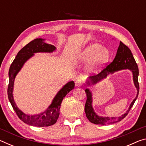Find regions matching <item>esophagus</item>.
<instances>
[{"label":"esophagus","instance_id":"esophagus-1","mask_svg":"<svg viewBox=\"0 0 146 146\" xmlns=\"http://www.w3.org/2000/svg\"><path fill=\"white\" fill-rule=\"evenodd\" d=\"M82 84H83L82 80H81L80 78H78L75 81V85L76 86H77V87H80V86H82Z\"/></svg>","mask_w":146,"mask_h":146}]
</instances>
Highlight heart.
<instances>
[{
    "mask_svg": "<svg viewBox=\"0 0 146 146\" xmlns=\"http://www.w3.org/2000/svg\"><path fill=\"white\" fill-rule=\"evenodd\" d=\"M110 58V52L108 49L103 48L98 43L89 44L81 51L78 60L82 62L90 60L88 68L91 71H98L108 62Z\"/></svg>",
    "mask_w": 146,
    "mask_h": 146,
    "instance_id": "1",
    "label": "heart"
}]
</instances>
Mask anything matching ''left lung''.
Instances as JSON below:
<instances>
[{"mask_svg": "<svg viewBox=\"0 0 146 146\" xmlns=\"http://www.w3.org/2000/svg\"><path fill=\"white\" fill-rule=\"evenodd\" d=\"M125 69H128V70L131 71L133 73V82H134V84L137 90V96L130 104L128 110L124 114L118 117L110 118L98 116L95 112L92 106V93L89 89H86L85 92L86 93V96H87V100H86L84 110L86 117L91 123H95V124L107 125L120 122L123 118L126 117L138 97V93H139V84H138V78L139 72H138L137 64L136 63V61L129 48L127 46H125L124 44H123L122 42H120V45L117 49V55H116L113 61L106 66V68L104 69L99 74L97 75L90 76V78H89L90 80H87V84L88 86L95 85L98 82H100V80H102V79L107 77V76L110 73H113L115 71L125 70Z\"/></svg>", "mask_w": 146, "mask_h": 146, "instance_id": "8db88e82", "label": "left lung"}]
</instances>
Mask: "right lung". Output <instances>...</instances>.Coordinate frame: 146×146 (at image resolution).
<instances>
[{
    "label": "right lung",
    "instance_id": "obj_1",
    "mask_svg": "<svg viewBox=\"0 0 146 146\" xmlns=\"http://www.w3.org/2000/svg\"><path fill=\"white\" fill-rule=\"evenodd\" d=\"M56 49L53 45L44 42V39L35 38L22 48L17 53L15 58L9 70V85L8 88V96L9 102L17 116L23 122L27 124L36 127H48L55 123L60 114V108L62 101L66 95L75 88L73 81L68 82L58 91L52 103L44 112L37 115H29L23 113L17 107L15 102L13 91L14 80L17 74L23 68L24 63L34 55L36 53H52Z\"/></svg>",
    "mask_w": 146,
    "mask_h": 146
}]
</instances>
